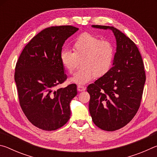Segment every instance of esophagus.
<instances>
[{
    "instance_id": "obj_1",
    "label": "esophagus",
    "mask_w": 157,
    "mask_h": 157,
    "mask_svg": "<svg viewBox=\"0 0 157 157\" xmlns=\"http://www.w3.org/2000/svg\"><path fill=\"white\" fill-rule=\"evenodd\" d=\"M86 90V87L84 86H82V85H78V91H84Z\"/></svg>"
}]
</instances>
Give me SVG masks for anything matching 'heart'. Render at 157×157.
<instances>
[{
    "label": "heart",
    "instance_id": "1",
    "mask_svg": "<svg viewBox=\"0 0 157 157\" xmlns=\"http://www.w3.org/2000/svg\"><path fill=\"white\" fill-rule=\"evenodd\" d=\"M73 52L62 50L59 60L68 73H72L82 60V69L69 79L71 83L83 85L92 81L95 77H102L109 72L115 59L116 49L111 42L89 33L81 34L73 44Z\"/></svg>",
    "mask_w": 157,
    "mask_h": 157
}]
</instances>
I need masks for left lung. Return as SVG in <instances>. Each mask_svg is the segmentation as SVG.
<instances>
[{"label": "left lung", "mask_w": 157, "mask_h": 157, "mask_svg": "<svg viewBox=\"0 0 157 157\" xmlns=\"http://www.w3.org/2000/svg\"><path fill=\"white\" fill-rule=\"evenodd\" d=\"M92 27L109 29L116 39L112 68L87 87L93 122L99 128L112 132L125 126L139 110L146 79L144 64L136 44L122 32L112 26Z\"/></svg>", "instance_id": "left-lung-1"}]
</instances>
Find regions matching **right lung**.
Masks as SVG:
<instances>
[{"label":"right lung","mask_w":157,"mask_h":157,"mask_svg":"<svg viewBox=\"0 0 157 157\" xmlns=\"http://www.w3.org/2000/svg\"><path fill=\"white\" fill-rule=\"evenodd\" d=\"M79 28L52 26L34 36L21 53L14 79L20 106L28 121L46 131L60 128L70 118L75 84L55 90L67 79L59 54L65 41Z\"/></svg>","instance_id":"add662e5"}]
</instances>
